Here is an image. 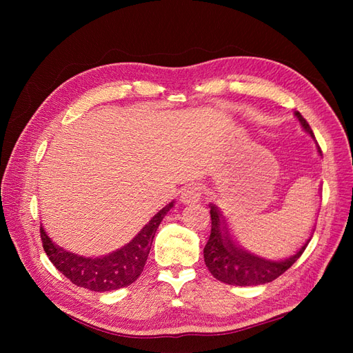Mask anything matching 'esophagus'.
I'll list each match as a JSON object with an SVG mask.
<instances>
[{"mask_svg": "<svg viewBox=\"0 0 353 353\" xmlns=\"http://www.w3.org/2000/svg\"><path fill=\"white\" fill-rule=\"evenodd\" d=\"M203 194V188L197 184H191L181 191V201L184 205H194V203L200 201V197Z\"/></svg>", "mask_w": 353, "mask_h": 353, "instance_id": "obj_1", "label": "esophagus"}]
</instances>
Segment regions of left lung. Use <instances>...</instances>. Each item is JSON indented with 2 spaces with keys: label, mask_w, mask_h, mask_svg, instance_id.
Segmentation results:
<instances>
[{
  "label": "left lung",
  "mask_w": 353,
  "mask_h": 353,
  "mask_svg": "<svg viewBox=\"0 0 353 353\" xmlns=\"http://www.w3.org/2000/svg\"><path fill=\"white\" fill-rule=\"evenodd\" d=\"M294 116L297 117L299 122H301L303 130L311 135L315 141L314 132L305 117L299 112H296ZM318 153L321 154V148L319 147ZM210 237L205 245V250H203L205 263L210 274L215 276L216 280L230 285H259L279 279L281 274H284L299 258H301L315 231L312 230L311 237H309L302 248L294 254H292L290 258H287L284 261H270L265 258H259V256H256L253 253H249L248 250H243L232 241L228 228L225 225V221L222 218V213L215 205H210Z\"/></svg>",
  "instance_id": "left-lung-1"
}]
</instances>
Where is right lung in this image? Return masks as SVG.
<instances>
[{
    "instance_id": "1",
    "label": "right lung",
    "mask_w": 353,
    "mask_h": 353,
    "mask_svg": "<svg viewBox=\"0 0 353 353\" xmlns=\"http://www.w3.org/2000/svg\"><path fill=\"white\" fill-rule=\"evenodd\" d=\"M174 203L175 201H170L162 210H159L123 248L103 258H83V256L66 252L50 240L46 230L41 225L42 248L51 263L74 285L88 288L92 292L117 290V288L132 284L141 275L152 249L154 234L166 213L172 209Z\"/></svg>"
}]
</instances>
